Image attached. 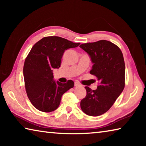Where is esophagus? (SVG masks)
Instances as JSON below:
<instances>
[{
    "label": "esophagus",
    "instance_id": "34e87169",
    "mask_svg": "<svg viewBox=\"0 0 146 146\" xmlns=\"http://www.w3.org/2000/svg\"><path fill=\"white\" fill-rule=\"evenodd\" d=\"M80 84L78 82H75V86H76V87H77V86H80Z\"/></svg>",
    "mask_w": 146,
    "mask_h": 146
}]
</instances>
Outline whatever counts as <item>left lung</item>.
Instances as JSON below:
<instances>
[{"label":"left lung","instance_id":"1","mask_svg":"<svg viewBox=\"0 0 146 146\" xmlns=\"http://www.w3.org/2000/svg\"><path fill=\"white\" fill-rule=\"evenodd\" d=\"M93 64L90 73L97 76L100 85L95 90L86 86V96L80 108L86 115L97 117L110 110L125 86V63L122 51L111 42L101 40L80 46Z\"/></svg>","mask_w":146,"mask_h":146}]
</instances>
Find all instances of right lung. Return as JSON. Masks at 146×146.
<instances>
[{"instance_id": "obj_1", "label": "right lung", "mask_w": 146, "mask_h": 146, "mask_svg": "<svg viewBox=\"0 0 146 146\" xmlns=\"http://www.w3.org/2000/svg\"><path fill=\"white\" fill-rule=\"evenodd\" d=\"M75 43L60 36H46L32 47L24 62L23 74L28 97L36 109L51 112L60 105L62 96L73 88L74 82L55 81L53 70L60 67L64 51L76 48Z\"/></svg>"}]
</instances>
